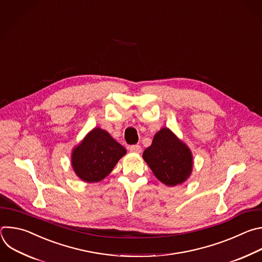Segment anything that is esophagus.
<instances>
[{"label":"esophagus","mask_w":262,"mask_h":262,"mask_svg":"<svg viewBox=\"0 0 262 262\" xmlns=\"http://www.w3.org/2000/svg\"><path fill=\"white\" fill-rule=\"evenodd\" d=\"M129 149H130V151H132V152H136V154H138V152H140V151L142 150L141 146H140V145H138V144L131 145V146L129 147Z\"/></svg>","instance_id":"34e87169"}]
</instances>
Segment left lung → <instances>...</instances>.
Listing matches in <instances>:
<instances>
[{"instance_id":"8db88e82","label":"left lung","mask_w":262,"mask_h":262,"mask_svg":"<svg viewBox=\"0 0 262 262\" xmlns=\"http://www.w3.org/2000/svg\"><path fill=\"white\" fill-rule=\"evenodd\" d=\"M142 157L155 177L166 186L181 185L191 176L192 152L168 128H162L155 134Z\"/></svg>"}]
</instances>
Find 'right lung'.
Wrapping results in <instances>:
<instances>
[{"instance_id":"1","label":"right lung","mask_w":262,"mask_h":262,"mask_svg":"<svg viewBox=\"0 0 262 262\" xmlns=\"http://www.w3.org/2000/svg\"><path fill=\"white\" fill-rule=\"evenodd\" d=\"M126 148L101 128H94L73 148L71 165L76 176L85 183H97L106 178Z\"/></svg>"}]
</instances>
